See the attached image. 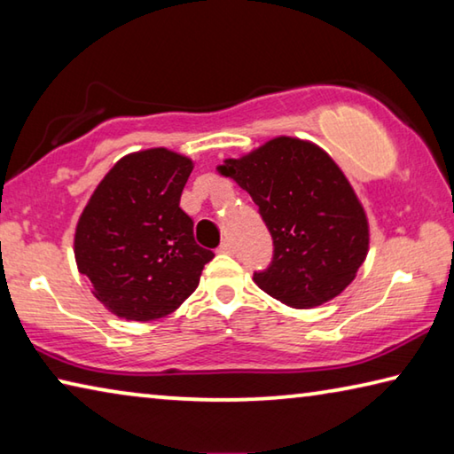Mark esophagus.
Instances as JSON below:
<instances>
[{"instance_id": "obj_1", "label": "esophagus", "mask_w": 454, "mask_h": 454, "mask_svg": "<svg viewBox=\"0 0 454 454\" xmlns=\"http://www.w3.org/2000/svg\"><path fill=\"white\" fill-rule=\"evenodd\" d=\"M220 252H224V254H232L234 252V244L230 242V240H222V244H220V248H218Z\"/></svg>"}]
</instances>
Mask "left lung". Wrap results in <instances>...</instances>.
<instances>
[{"instance_id": "left-lung-1", "label": "left lung", "mask_w": 454, "mask_h": 454, "mask_svg": "<svg viewBox=\"0 0 454 454\" xmlns=\"http://www.w3.org/2000/svg\"><path fill=\"white\" fill-rule=\"evenodd\" d=\"M218 170L248 192L272 236V262L254 272L266 294L314 309L355 280L368 252L366 214L325 150L280 136Z\"/></svg>"}]
</instances>
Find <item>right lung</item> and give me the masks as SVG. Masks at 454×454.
Returning <instances> with one entry per match:
<instances>
[{
  "instance_id": "obj_1",
  "label": "right lung",
  "mask_w": 454,
  "mask_h": 454,
  "mask_svg": "<svg viewBox=\"0 0 454 454\" xmlns=\"http://www.w3.org/2000/svg\"><path fill=\"white\" fill-rule=\"evenodd\" d=\"M192 160L166 148L129 153L98 184L75 228L78 270L120 318L148 322L174 312L214 258L194 240L180 208Z\"/></svg>"
}]
</instances>
